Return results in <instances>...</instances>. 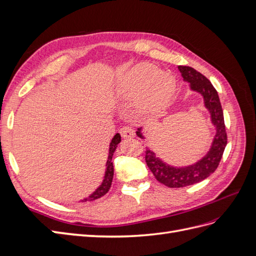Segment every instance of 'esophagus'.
Masks as SVG:
<instances>
[{
	"label": "esophagus",
	"mask_w": 256,
	"mask_h": 256,
	"mask_svg": "<svg viewBox=\"0 0 256 256\" xmlns=\"http://www.w3.org/2000/svg\"><path fill=\"white\" fill-rule=\"evenodd\" d=\"M120 134L122 138H131L134 136V129L129 127V126H122L120 129Z\"/></svg>",
	"instance_id": "1"
}]
</instances>
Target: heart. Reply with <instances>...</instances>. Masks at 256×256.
<instances>
[{
  "mask_svg": "<svg viewBox=\"0 0 256 256\" xmlns=\"http://www.w3.org/2000/svg\"><path fill=\"white\" fill-rule=\"evenodd\" d=\"M175 80L172 76L161 74L152 64H141L122 76L118 92L122 97H132L143 92L141 106L147 112L164 108L174 94Z\"/></svg>",
  "mask_w": 256,
  "mask_h": 256,
  "instance_id": "1",
  "label": "heart"
}]
</instances>
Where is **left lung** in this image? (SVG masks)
Returning a JSON list of instances; mask_svg holds the SVG:
<instances>
[{
    "instance_id": "left-lung-1",
    "label": "left lung",
    "mask_w": 256,
    "mask_h": 256,
    "mask_svg": "<svg viewBox=\"0 0 256 256\" xmlns=\"http://www.w3.org/2000/svg\"><path fill=\"white\" fill-rule=\"evenodd\" d=\"M178 69L182 72L184 80L190 83L191 90L198 92L204 97L205 106L210 112L212 122L216 129V132L212 148L206 156L196 164L186 168H173L166 164L147 147L145 150V162L147 166L150 168L154 178L159 182L170 188L187 187V186L202 182L210 176L218 168L228 143V134L220 99L210 81L192 67L178 66ZM136 136L143 138L141 128L138 129Z\"/></svg>"
}]
</instances>
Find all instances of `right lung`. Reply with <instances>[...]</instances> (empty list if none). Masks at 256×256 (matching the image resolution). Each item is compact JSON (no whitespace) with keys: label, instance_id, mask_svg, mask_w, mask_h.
<instances>
[{"label":"right lung","instance_id":"right-lung-1","mask_svg":"<svg viewBox=\"0 0 256 256\" xmlns=\"http://www.w3.org/2000/svg\"><path fill=\"white\" fill-rule=\"evenodd\" d=\"M120 142V136L118 134H116L114 138H112V141L110 143V150H109V156H108V161H106V171L104 175V180L102 184H100V187L90 194L88 198L82 200V202H92V200H95L97 198H100L104 196L106 193L109 191L111 184H112V180H113V174H114V168H113V162H112V157L113 154L118 147V144Z\"/></svg>","mask_w":256,"mask_h":256}]
</instances>
